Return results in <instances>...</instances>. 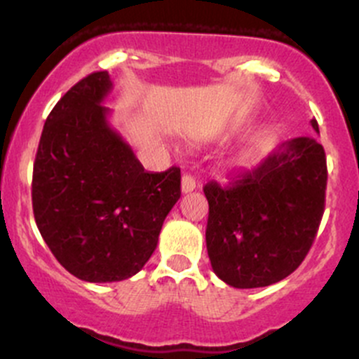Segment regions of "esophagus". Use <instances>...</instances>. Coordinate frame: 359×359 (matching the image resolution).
Segmentation results:
<instances>
[{"instance_id": "esophagus-1", "label": "esophagus", "mask_w": 359, "mask_h": 359, "mask_svg": "<svg viewBox=\"0 0 359 359\" xmlns=\"http://www.w3.org/2000/svg\"><path fill=\"white\" fill-rule=\"evenodd\" d=\"M196 189V180L189 173H184L182 175V193H191V191Z\"/></svg>"}]
</instances>
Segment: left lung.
<instances>
[{
    "instance_id": "1",
    "label": "left lung",
    "mask_w": 359,
    "mask_h": 359,
    "mask_svg": "<svg viewBox=\"0 0 359 359\" xmlns=\"http://www.w3.org/2000/svg\"><path fill=\"white\" fill-rule=\"evenodd\" d=\"M311 125L320 133L316 119ZM327 179L323 146L297 137L233 182L206 184L213 273L234 288L269 287L292 274L316 238Z\"/></svg>"
}]
</instances>
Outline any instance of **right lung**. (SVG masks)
<instances>
[{"label": "right lung", "instance_id": "add662e5", "mask_svg": "<svg viewBox=\"0 0 359 359\" xmlns=\"http://www.w3.org/2000/svg\"><path fill=\"white\" fill-rule=\"evenodd\" d=\"M112 83L92 72L46 118L32 170L36 226L55 259L90 283L139 273L180 198V168L151 173L109 125Z\"/></svg>", "mask_w": 359, "mask_h": 359}]
</instances>
